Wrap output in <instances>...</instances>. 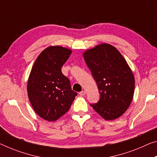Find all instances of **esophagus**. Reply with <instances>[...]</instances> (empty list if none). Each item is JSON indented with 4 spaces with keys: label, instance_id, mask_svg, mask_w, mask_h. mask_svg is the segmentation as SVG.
<instances>
[{
    "label": "esophagus",
    "instance_id": "esophagus-1",
    "mask_svg": "<svg viewBox=\"0 0 157 157\" xmlns=\"http://www.w3.org/2000/svg\"><path fill=\"white\" fill-rule=\"evenodd\" d=\"M79 95H80L81 96H84V95H85V94H86V92L84 91H82L81 92H79Z\"/></svg>",
    "mask_w": 157,
    "mask_h": 157
}]
</instances>
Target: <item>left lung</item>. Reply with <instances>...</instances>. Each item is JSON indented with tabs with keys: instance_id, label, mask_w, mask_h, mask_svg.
Segmentation results:
<instances>
[{
	"instance_id": "8db88e82",
	"label": "left lung",
	"mask_w": 157,
	"mask_h": 157,
	"mask_svg": "<svg viewBox=\"0 0 157 157\" xmlns=\"http://www.w3.org/2000/svg\"><path fill=\"white\" fill-rule=\"evenodd\" d=\"M83 57L101 94L91 106L105 120L117 119L130 106L135 90L132 71L116 47L108 43L86 49Z\"/></svg>"
}]
</instances>
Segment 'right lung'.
Wrapping results in <instances>:
<instances>
[{
  "label": "right lung",
  "instance_id": "right-lung-1",
  "mask_svg": "<svg viewBox=\"0 0 157 157\" xmlns=\"http://www.w3.org/2000/svg\"><path fill=\"white\" fill-rule=\"evenodd\" d=\"M71 53L67 47H48L37 57L31 68L28 97L34 111L44 120L54 121L65 114L78 94L61 72Z\"/></svg>",
  "mask_w": 157,
  "mask_h": 157
}]
</instances>
